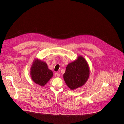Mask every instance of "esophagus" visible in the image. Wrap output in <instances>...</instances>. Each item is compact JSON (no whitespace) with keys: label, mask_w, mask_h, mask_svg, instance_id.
Segmentation results:
<instances>
[{"label":"esophagus","mask_w":124,"mask_h":124,"mask_svg":"<svg viewBox=\"0 0 124 124\" xmlns=\"http://www.w3.org/2000/svg\"><path fill=\"white\" fill-rule=\"evenodd\" d=\"M56 74H57V76H58V77H60V73H59L57 72V73H56Z\"/></svg>","instance_id":"1"}]
</instances>
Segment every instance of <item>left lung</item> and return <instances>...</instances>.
Returning <instances> with one entry per match:
<instances>
[{
	"label": "left lung",
	"mask_w": 124,
	"mask_h": 124,
	"mask_svg": "<svg viewBox=\"0 0 124 124\" xmlns=\"http://www.w3.org/2000/svg\"><path fill=\"white\" fill-rule=\"evenodd\" d=\"M90 71L87 62L82 56L66 67L63 74L64 81L67 86L74 90L83 86L88 80Z\"/></svg>",
	"instance_id": "left-lung-1"
}]
</instances>
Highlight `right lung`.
I'll return each instance as SVG.
<instances>
[{"instance_id":"1","label":"right lung","mask_w":124,"mask_h":124,"mask_svg":"<svg viewBox=\"0 0 124 124\" xmlns=\"http://www.w3.org/2000/svg\"><path fill=\"white\" fill-rule=\"evenodd\" d=\"M31 75L32 80L36 84L44 86L53 77V72L48 68L46 62L36 60L31 69Z\"/></svg>"}]
</instances>
